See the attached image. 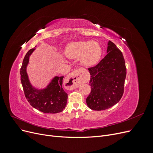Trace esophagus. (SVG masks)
<instances>
[{
	"instance_id": "esophagus-1",
	"label": "esophagus",
	"mask_w": 153,
	"mask_h": 153,
	"mask_svg": "<svg viewBox=\"0 0 153 153\" xmlns=\"http://www.w3.org/2000/svg\"><path fill=\"white\" fill-rule=\"evenodd\" d=\"M68 82V88L70 90L78 88L79 84L82 82H87L89 80V76L87 73L81 69H76L74 71L66 78Z\"/></svg>"
}]
</instances>
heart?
I'll use <instances>...</instances> for the list:
<instances>
[{"label": "heart", "instance_id": "heart-1", "mask_svg": "<svg viewBox=\"0 0 153 153\" xmlns=\"http://www.w3.org/2000/svg\"><path fill=\"white\" fill-rule=\"evenodd\" d=\"M67 56L77 59L81 57L82 63L91 66L98 62L101 55V48L96 41H78L69 44L66 50Z\"/></svg>", "mask_w": 153, "mask_h": 153}]
</instances>
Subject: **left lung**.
<instances>
[{
  "mask_svg": "<svg viewBox=\"0 0 153 153\" xmlns=\"http://www.w3.org/2000/svg\"><path fill=\"white\" fill-rule=\"evenodd\" d=\"M107 53L97 65L88 68L91 74V91L86 103L93 110L112 107L119 102L124 93L126 68L123 55L110 41Z\"/></svg>",
  "mask_w": 153,
  "mask_h": 153,
  "instance_id": "left-lung-1",
  "label": "left lung"
}]
</instances>
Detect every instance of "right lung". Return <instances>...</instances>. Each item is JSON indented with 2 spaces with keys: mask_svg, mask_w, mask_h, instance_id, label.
<instances>
[{
  "mask_svg": "<svg viewBox=\"0 0 153 153\" xmlns=\"http://www.w3.org/2000/svg\"><path fill=\"white\" fill-rule=\"evenodd\" d=\"M34 50L32 48L26 53L20 69L21 82L25 98L32 106L43 113L61 112L65 108L68 100V94L62 86L64 76L55 77L47 87L42 90L32 87L29 81L26 67L29 56Z\"/></svg>",
  "mask_w": 153,
  "mask_h": 153,
  "instance_id": "right-lung-1",
  "label": "right lung"
}]
</instances>
